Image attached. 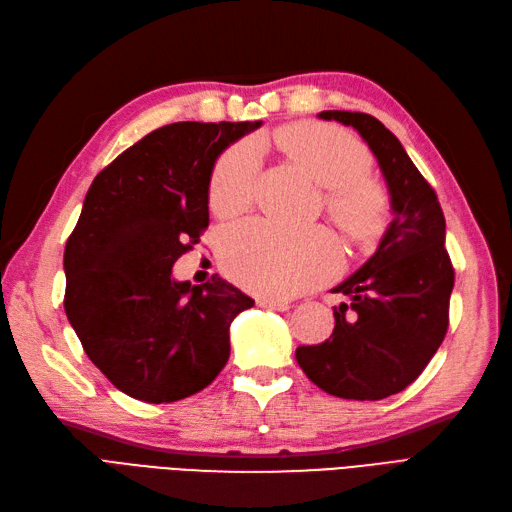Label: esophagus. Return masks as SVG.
I'll return each instance as SVG.
<instances>
[{
  "mask_svg": "<svg viewBox=\"0 0 512 512\" xmlns=\"http://www.w3.org/2000/svg\"><path fill=\"white\" fill-rule=\"evenodd\" d=\"M257 303L266 309H274V311H287L290 309V303L281 298H257Z\"/></svg>",
  "mask_w": 512,
  "mask_h": 512,
  "instance_id": "esophagus-1",
  "label": "esophagus"
}]
</instances>
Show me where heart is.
<instances>
[{
	"mask_svg": "<svg viewBox=\"0 0 512 512\" xmlns=\"http://www.w3.org/2000/svg\"><path fill=\"white\" fill-rule=\"evenodd\" d=\"M279 149L324 186L322 205L333 225L359 248L383 238L391 220V194L370 173L372 153L348 131L326 123H292L277 131ZM261 170L257 140L246 138L220 153L209 177V207L220 216L253 203ZM222 266L240 285L270 296H290L333 277L339 246L326 229H285L246 220L225 231Z\"/></svg>",
	"mask_w": 512,
	"mask_h": 512,
	"instance_id": "1",
	"label": "heart"
}]
</instances>
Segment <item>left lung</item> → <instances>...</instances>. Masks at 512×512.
<instances>
[{"label":"left lung","mask_w":512,"mask_h":512,"mask_svg":"<svg viewBox=\"0 0 512 512\" xmlns=\"http://www.w3.org/2000/svg\"><path fill=\"white\" fill-rule=\"evenodd\" d=\"M320 119L352 125L370 144L396 218L372 259L333 290L350 298L333 309V335L298 346L296 361L331 396L381 400L409 387L448 333L454 266L445 218L437 192L381 121L344 110Z\"/></svg>","instance_id":"obj_1"}]
</instances>
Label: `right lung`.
<instances>
[{"mask_svg": "<svg viewBox=\"0 0 512 512\" xmlns=\"http://www.w3.org/2000/svg\"><path fill=\"white\" fill-rule=\"evenodd\" d=\"M259 125H164L90 183L64 248V311L88 359L131 398L194 396L229 361V324L255 300L220 277L175 283L170 270L209 227L216 157Z\"/></svg>", "mask_w": 512, "mask_h": 512, "instance_id": "obj_1", "label": "right lung"}]
</instances>
